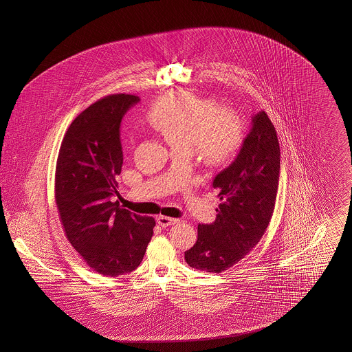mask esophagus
Wrapping results in <instances>:
<instances>
[{
    "mask_svg": "<svg viewBox=\"0 0 352 352\" xmlns=\"http://www.w3.org/2000/svg\"><path fill=\"white\" fill-rule=\"evenodd\" d=\"M178 221H179V219L170 218V217H164V215L157 217V223L161 227H168V226H173V224L178 223Z\"/></svg>",
    "mask_w": 352,
    "mask_h": 352,
    "instance_id": "1",
    "label": "esophagus"
}]
</instances>
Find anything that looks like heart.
I'll return each instance as SVG.
<instances>
[{
	"label": "heart",
	"mask_w": 352,
	"mask_h": 352,
	"mask_svg": "<svg viewBox=\"0 0 352 352\" xmlns=\"http://www.w3.org/2000/svg\"><path fill=\"white\" fill-rule=\"evenodd\" d=\"M148 121L173 149L195 148L210 162L231 160L244 141V122L236 113L219 109L215 101L182 89L155 101L149 108Z\"/></svg>",
	"instance_id": "heart-1"
}]
</instances>
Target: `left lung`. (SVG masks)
Wrapping results in <instances>:
<instances>
[{
    "label": "left lung",
    "instance_id": "obj_1",
    "mask_svg": "<svg viewBox=\"0 0 352 352\" xmlns=\"http://www.w3.org/2000/svg\"><path fill=\"white\" fill-rule=\"evenodd\" d=\"M280 144L261 111L234 162L212 181L220 199L217 219L198 226V240L184 252L191 268L220 273L245 257L260 241L273 215L280 178Z\"/></svg>",
    "mask_w": 352,
    "mask_h": 352
}]
</instances>
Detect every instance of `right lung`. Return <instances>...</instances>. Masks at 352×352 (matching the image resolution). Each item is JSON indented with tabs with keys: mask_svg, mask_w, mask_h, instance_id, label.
Listing matches in <instances>:
<instances>
[{
	"mask_svg": "<svg viewBox=\"0 0 352 352\" xmlns=\"http://www.w3.org/2000/svg\"><path fill=\"white\" fill-rule=\"evenodd\" d=\"M138 96L116 94L91 104L68 126L55 170V201L68 241L85 264L107 277L133 272L155 220L120 207V124Z\"/></svg>",
	"mask_w": 352,
	"mask_h": 352,
	"instance_id": "1",
	"label": "right lung"
}]
</instances>
